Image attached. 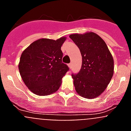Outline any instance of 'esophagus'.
<instances>
[{"instance_id": "1", "label": "esophagus", "mask_w": 131, "mask_h": 131, "mask_svg": "<svg viewBox=\"0 0 131 131\" xmlns=\"http://www.w3.org/2000/svg\"><path fill=\"white\" fill-rule=\"evenodd\" d=\"M68 66H69V68H71V67H72V63H69V64H68Z\"/></svg>"}]
</instances>
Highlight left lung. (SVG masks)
I'll return each instance as SVG.
<instances>
[{
	"instance_id": "1",
	"label": "left lung",
	"mask_w": 131,
	"mask_h": 131,
	"mask_svg": "<svg viewBox=\"0 0 131 131\" xmlns=\"http://www.w3.org/2000/svg\"><path fill=\"white\" fill-rule=\"evenodd\" d=\"M82 56L80 71L72 73L77 93L86 98L101 94L113 75V59L104 40L94 33L73 34L69 36Z\"/></svg>"
}]
</instances>
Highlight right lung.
Here are the masks:
<instances>
[{
  "label": "right lung",
  "mask_w": 131,
  "mask_h": 131,
  "mask_svg": "<svg viewBox=\"0 0 131 131\" xmlns=\"http://www.w3.org/2000/svg\"><path fill=\"white\" fill-rule=\"evenodd\" d=\"M66 37L36 40L21 56L19 71L24 83L37 95L46 96L57 91L62 79L69 70L62 62L61 47Z\"/></svg>",
  "instance_id": "obj_1"
}]
</instances>
